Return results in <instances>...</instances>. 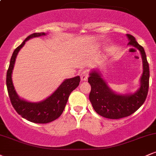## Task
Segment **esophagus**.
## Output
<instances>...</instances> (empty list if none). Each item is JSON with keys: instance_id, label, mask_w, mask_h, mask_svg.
Returning <instances> with one entry per match:
<instances>
[{"instance_id": "esophagus-1", "label": "esophagus", "mask_w": 156, "mask_h": 156, "mask_svg": "<svg viewBox=\"0 0 156 156\" xmlns=\"http://www.w3.org/2000/svg\"><path fill=\"white\" fill-rule=\"evenodd\" d=\"M88 77H89V73L87 70H84L80 73V79H81V80L86 81V80H88Z\"/></svg>"}]
</instances>
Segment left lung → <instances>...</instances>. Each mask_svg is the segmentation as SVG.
Segmentation results:
<instances>
[{
	"label": "left lung",
	"instance_id": "left-lung-1",
	"mask_svg": "<svg viewBox=\"0 0 156 156\" xmlns=\"http://www.w3.org/2000/svg\"><path fill=\"white\" fill-rule=\"evenodd\" d=\"M128 44L140 51L143 62V73L141 77L140 88L133 94H118L114 92L101 78L97 70H92L88 78L91 85L89 101L93 108L102 117L108 119H120L131 115L145 101L149 89L150 68L144 48L138 44L135 37L127 34Z\"/></svg>",
	"mask_w": 156,
	"mask_h": 156
}]
</instances>
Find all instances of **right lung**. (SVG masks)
<instances>
[{
    "label": "right lung",
    "mask_w": 156,
    "mask_h": 156,
    "mask_svg": "<svg viewBox=\"0 0 156 156\" xmlns=\"http://www.w3.org/2000/svg\"><path fill=\"white\" fill-rule=\"evenodd\" d=\"M44 33H34L28 36L19 45L12 55L9 67L6 74V87L8 90L11 103L17 114L27 120L34 123L51 122L55 120L62 115L65 105L67 104L68 98L70 93L78 87L80 83V77L66 79L58 88L47 99L39 103H31L20 99L16 92L13 83H12V74L15 66V59L20 50L23 47L27 40L41 36H44Z\"/></svg>",
    "instance_id": "add662e5"
}]
</instances>
